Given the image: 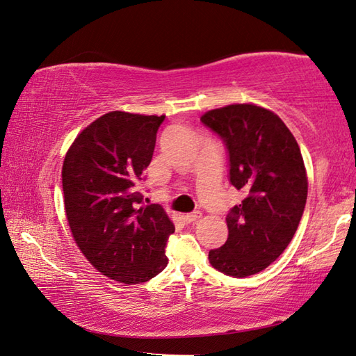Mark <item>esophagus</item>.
I'll use <instances>...</instances> for the list:
<instances>
[{
	"mask_svg": "<svg viewBox=\"0 0 356 356\" xmlns=\"http://www.w3.org/2000/svg\"><path fill=\"white\" fill-rule=\"evenodd\" d=\"M202 217V213H199V211H194V213H190V214H185L184 216V220L186 223H193L195 220H199V218Z\"/></svg>",
	"mask_w": 356,
	"mask_h": 356,
	"instance_id": "34e87169",
	"label": "esophagus"
}]
</instances>
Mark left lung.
<instances>
[{
	"label": "left lung",
	"instance_id": "left-lung-1",
	"mask_svg": "<svg viewBox=\"0 0 356 356\" xmlns=\"http://www.w3.org/2000/svg\"><path fill=\"white\" fill-rule=\"evenodd\" d=\"M225 143L229 182L246 197L226 216L228 240L211 249L213 268L231 277L266 269L291 243L307 199L303 156L275 113L232 104L200 118Z\"/></svg>",
	"mask_w": 356,
	"mask_h": 356
}]
</instances>
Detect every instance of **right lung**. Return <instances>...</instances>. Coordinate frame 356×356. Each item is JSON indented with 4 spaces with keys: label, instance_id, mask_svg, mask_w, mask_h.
<instances>
[{
    "label": "right lung",
    "instance_id": "1",
    "mask_svg": "<svg viewBox=\"0 0 356 356\" xmlns=\"http://www.w3.org/2000/svg\"><path fill=\"white\" fill-rule=\"evenodd\" d=\"M165 116L110 111L84 128L63 165L64 207L86 259L116 282H148L166 268L174 225L161 205H143L136 185L153 157Z\"/></svg>",
    "mask_w": 356,
    "mask_h": 356
}]
</instances>
